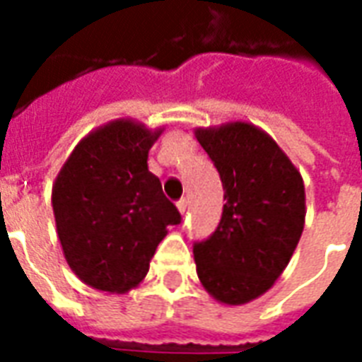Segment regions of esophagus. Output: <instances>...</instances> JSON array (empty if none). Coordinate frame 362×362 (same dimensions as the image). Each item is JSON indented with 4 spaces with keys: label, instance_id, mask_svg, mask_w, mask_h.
Here are the masks:
<instances>
[{
    "label": "esophagus",
    "instance_id": "1",
    "mask_svg": "<svg viewBox=\"0 0 362 362\" xmlns=\"http://www.w3.org/2000/svg\"><path fill=\"white\" fill-rule=\"evenodd\" d=\"M176 207H178V211L184 213L186 211V207H188V199H186V197H182L180 202H176Z\"/></svg>",
    "mask_w": 362,
    "mask_h": 362
}]
</instances>
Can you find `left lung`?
I'll return each instance as SVG.
<instances>
[{
	"label": "left lung",
	"instance_id": "8db88e82",
	"mask_svg": "<svg viewBox=\"0 0 362 362\" xmlns=\"http://www.w3.org/2000/svg\"><path fill=\"white\" fill-rule=\"evenodd\" d=\"M194 134L219 170L227 199L217 230L194 246L197 277L215 300L246 304L267 293L293 258L306 217L303 176L250 122Z\"/></svg>",
	"mask_w": 362,
	"mask_h": 362
}]
</instances>
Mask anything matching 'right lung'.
<instances>
[{
	"mask_svg": "<svg viewBox=\"0 0 362 362\" xmlns=\"http://www.w3.org/2000/svg\"><path fill=\"white\" fill-rule=\"evenodd\" d=\"M165 127L112 119L75 145L52 186L56 230L67 266L106 293H127L180 213L149 173L147 157Z\"/></svg>",
	"mask_w": 362,
	"mask_h": 362,
	"instance_id": "1",
	"label": "right lung"
}]
</instances>
